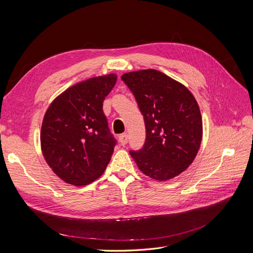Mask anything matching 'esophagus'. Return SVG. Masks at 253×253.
I'll list each match as a JSON object with an SVG mask.
<instances>
[{
  "mask_svg": "<svg viewBox=\"0 0 253 253\" xmlns=\"http://www.w3.org/2000/svg\"><path fill=\"white\" fill-rule=\"evenodd\" d=\"M119 141L121 145H126L127 143V135L126 134H121L119 136Z\"/></svg>",
  "mask_w": 253,
  "mask_h": 253,
  "instance_id": "esophagus-1",
  "label": "esophagus"
}]
</instances>
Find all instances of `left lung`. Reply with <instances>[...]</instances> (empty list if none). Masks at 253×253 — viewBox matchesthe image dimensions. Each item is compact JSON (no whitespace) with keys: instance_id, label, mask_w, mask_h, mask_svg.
Masks as SVG:
<instances>
[{"instance_id":"8db88e82","label":"left lung","mask_w":253,"mask_h":253,"mask_svg":"<svg viewBox=\"0 0 253 253\" xmlns=\"http://www.w3.org/2000/svg\"><path fill=\"white\" fill-rule=\"evenodd\" d=\"M121 79L133 93L145 125V142L131 151L139 170L166 181L193 163L203 138V119L192 93L166 74L152 70L126 73Z\"/></svg>"}]
</instances>
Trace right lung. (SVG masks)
I'll list each match as a JSON object with an SVG mask.
<instances>
[{
    "instance_id": "add662e5",
    "label": "right lung",
    "mask_w": 253,
    "mask_h": 253,
    "mask_svg": "<svg viewBox=\"0 0 253 253\" xmlns=\"http://www.w3.org/2000/svg\"><path fill=\"white\" fill-rule=\"evenodd\" d=\"M116 74L74 84L53 99L42 121L40 141L45 162L68 185L86 186L103 174L115 141L102 111Z\"/></svg>"
}]
</instances>
